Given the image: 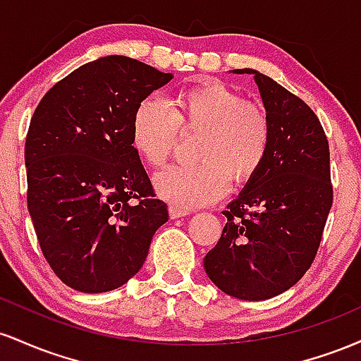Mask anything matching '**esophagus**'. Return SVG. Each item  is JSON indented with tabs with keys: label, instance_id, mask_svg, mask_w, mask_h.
<instances>
[{
	"label": "esophagus",
	"instance_id": "34e87169",
	"mask_svg": "<svg viewBox=\"0 0 361 361\" xmlns=\"http://www.w3.org/2000/svg\"><path fill=\"white\" fill-rule=\"evenodd\" d=\"M188 214H190V210L181 209V207H176V205H169V217H171V219L186 217Z\"/></svg>",
	"mask_w": 361,
	"mask_h": 361
}]
</instances>
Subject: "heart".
<instances>
[{"label": "heart", "mask_w": 361, "mask_h": 361, "mask_svg": "<svg viewBox=\"0 0 361 361\" xmlns=\"http://www.w3.org/2000/svg\"><path fill=\"white\" fill-rule=\"evenodd\" d=\"M180 130H200L195 154L200 161L164 169L157 193L173 205L212 204L229 190L231 178L246 181L264 163L271 142L267 111L222 82L181 91L175 103L146 98L132 120V144L146 163L166 164Z\"/></svg>", "instance_id": "heart-1"}]
</instances>
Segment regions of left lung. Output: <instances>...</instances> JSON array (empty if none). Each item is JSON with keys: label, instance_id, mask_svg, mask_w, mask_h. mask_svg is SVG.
<instances>
[{"label": "left lung", "instance_id": "obj_1", "mask_svg": "<svg viewBox=\"0 0 361 361\" xmlns=\"http://www.w3.org/2000/svg\"><path fill=\"white\" fill-rule=\"evenodd\" d=\"M271 126L264 163L227 205L222 235L204 258L227 295L267 300L299 281L316 258L333 205L329 144L317 115L299 97L255 69Z\"/></svg>", "mask_w": 361, "mask_h": 361}]
</instances>
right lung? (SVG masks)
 <instances>
[{"mask_svg":"<svg viewBox=\"0 0 361 361\" xmlns=\"http://www.w3.org/2000/svg\"><path fill=\"white\" fill-rule=\"evenodd\" d=\"M171 78L130 57H102L56 82L34 111L25 142L28 212L47 263L78 292L122 287L168 221L132 146V120Z\"/></svg>","mask_w":361,"mask_h":361,"instance_id":"obj_1","label":"right lung"}]
</instances>
